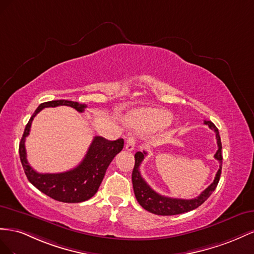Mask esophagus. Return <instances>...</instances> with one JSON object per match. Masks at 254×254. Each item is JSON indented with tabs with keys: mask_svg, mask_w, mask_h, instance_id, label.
Here are the masks:
<instances>
[{
	"mask_svg": "<svg viewBox=\"0 0 254 254\" xmlns=\"http://www.w3.org/2000/svg\"><path fill=\"white\" fill-rule=\"evenodd\" d=\"M126 149L127 151H133L135 149V139L134 137H128L126 142Z\"/></svg>",
	"mask_w": 254,
	"mask_h": 254,
	"instance_id": "esophagus-1",
	"label": "esophagus"
}]
</instances>
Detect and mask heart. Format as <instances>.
<instances>
[{
	"label": "heart",
	"instance_id": "1",
	"mask_svg": "<svg viewBox=\"0 0 254 254\" xmlns=\"http://www.w3.org/2000/svg\"><path fill=\"white\" fill-rule=\"evenodd\" d=\"M128 120L142 128L161 129L170 125L172 115L170 112L159 108H142L129 114Z\"/></svg>",
	"mask_w": 254,
	"mask_h": 254
}]
</instances>
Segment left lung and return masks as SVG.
Here are the masks:
<instances>
[{
  "label": "left lung",
  "mask_w": 254,
  "mask_h": 254,
  "mask_svg": "<svg viewBox=\"0 0 254 254\" xmlns=\"http://www.w3.org/2000/svg\"><path fill=\"white\" fill-rule=\"evenodd\" d=\"M204 125L208 126L209 128H212L216 133V139L217 144H218V150H217L214 157L219 162V169L216 173V177L213 181V183L209 185L206 190L202 191L198 197L193 199H178V198H170L165 197L154 191L152 188L148 185L146 181L140 175L139 167L143 161L144 156L147 155V152H136L135 154V165L132 173V182L135 197L138 201V203L146 209V211L153 213L155 215H162V216H172L178 214L187 213L192 209L199 207L202 203L207 200L209 195L215 190L217 184L219 182L220 175H221V166H222V154H221V139L219 136L218 128L212 121H204Z\"/></svg>",
  "instance_id": "obj_1"
}]
</instances>
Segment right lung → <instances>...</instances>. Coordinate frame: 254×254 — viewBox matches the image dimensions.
Wrapping results in <instances>:
<instances>
[{
    "label": "right lung",
    "mask_w": 254,
    "mask_h": 254,
    "mask_svg": "<svg viewBox=\"0 0 254 254\" xmlns=\"http://www.w3.org/2000/svg\"><path fill=\"white\" fill-rule=\"evenodd\" d=\"M70 106L83 113L86 104L68 100H55L40 104L25 127L19 144V154L28 181L38 190L54 200L66 203H78L90 199L98 191L105 172L114 157L123 149L122 138L107 140L101 136L93 138L83 161L75 168L61 173H39L35 171L26 159L25 138L30 134L34 117L45 107Z\"/></svg>",
    "instance_id": "1"
}]
</instances>
